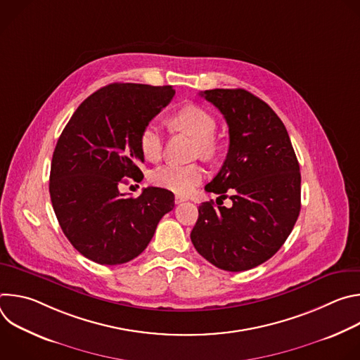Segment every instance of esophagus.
Wrapping results in <instances>:
<instances>
[{"label":"esophagus","instance_id":"obj_1","mask_svg":"<svg viewBox=\"0 0 360 360\" xmlns=\"http://www.w3.org/2000/svg\"><path fill=\"white\" fill-rule=\"evenodd\" d=\"M188 200L186 196H182V195H175V203H181V202H185Z\"/></svg>","mask_w":360,"mask_h":360}]
</instances>
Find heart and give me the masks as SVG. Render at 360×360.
Returning <instances> with one entry per match:
<instances>
[{
    "label": "heart",
    "mask_w": 360,
    "mask_h": 360,
    "mask_svg": "<svg viewBox=\"0 0 360 360\" xmlns=\"http://www.w3.org/2000/svg\"><path fill=\"white\" fill-rule=\"evenodd\" d=\"M171 124L178 129L188 132L198 141V150L203 155H211L215 150L214 134L217 131V121L211 112L202 107L189 104L179 108L172 117ZM162 135L157 125H145L138 136V146L142 157L146 161L155 162L162 155ZM203 169L198 165H164L157 168L150 174V181L153 185L178 192H191L202 179Z\"/></svg>",
    "instance_id": "1"
}]
</instances>
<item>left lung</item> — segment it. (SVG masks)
Instances as JSON below:
<instances>
[{
	"label": "left lung",
	"mask_w": 360,
	"mask_h": 360,
	"mask_svg": "<svg viewBox=\"0 0 360 360\" xmlns=\"http://www.w3.org/2000/svg\"><path fill=\"white\" fill-rule=\"evenodd\" d=\"M200 96L229 127L226 160L205 189L224 199L231 193L232 207L199 205L191 240L217 268L248 271L272 258L296 224L299 162L283 122L261 98L240 88L208 89Z\"/></svg>",
	"instance_id": "8db88e82"
}]
</instances>
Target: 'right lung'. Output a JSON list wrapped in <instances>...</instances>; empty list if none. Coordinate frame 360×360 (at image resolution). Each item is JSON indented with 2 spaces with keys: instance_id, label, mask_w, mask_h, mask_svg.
<instances>
[{
  "instance_id": "obj_1",
  "label": "right lung",
  "mask_w": 360,
  "mask_h": 360,
  "mask_svg": "<svg viewBox=\"0 0 360 360\" xmlns=\"http://www.w3.org/2000/svg\"><path fill=\"white\" fill-rule=\"evenodd\" d=\"M175 95L171 85L110 84L72 114L53 153L49 195L72 246L101 265L132 261L150 242L174 193L148 186L138 198L120 192L124 178L141 182V129Z\"/></svg>"
}]
</instances>
